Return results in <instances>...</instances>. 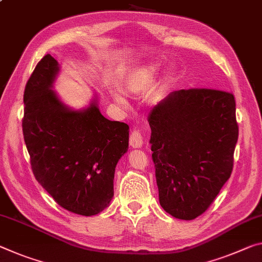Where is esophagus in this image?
<instances>
[{
  "instance_id": "1",
  "label": "esophagus",
  "mask_w": 262,
  "mask_h": 262,
  "mask_svg": "<svg viewBox=\"0 0 262 262\" xmlns=\"http://www.w3.org/2000/svg\"><path fill=\"white\" fill-rule=\"evenodd\" d=\"M129 144L133 148H141L143 144V135L139 129H133L129 135Z\"/></svg>"
}]
</instances>
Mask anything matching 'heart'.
<instances>
[{
	"label": "heart",
	"mask_w": 262,
	"mask_h": 262,
	"mask_svg": "<svg viewBox=\"0 0 262 262\" xmlns=\"http://www.w3.org/2000/svg\"><path fill=\"white\" fill-rule=\"evenodd\" d=\"M156 70V66H150V68H148L147 70H144L143 72H141L139 74H135V76L129 77L124 82V86L123 89L126 92H134L135 90H140L141 87H142L146 82L150 79V77L152 76V73L155 72ZM168 81H170V79Z\"/></svg>",
	"instance_id": "obj_1"
}]
</instances>
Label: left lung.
I'll use <instances>...</instances> for the list:
<instances>
[{"label": "left lung", "instance_id": "1", "mask_svg": "<svg viewBox=\"0 0 262 262\" xmlns=\"http://www.w3.org/2000/svg\"><path fill=\"white\" fill-rule=\"evenodd\" d=\"M148 122L161 206L178 219L197 218L233 169L239 134L234 95L211 89L173 91L150 111Z\"/></svg>", "mask_w": 262, "mask_h": 262}]
</instances>
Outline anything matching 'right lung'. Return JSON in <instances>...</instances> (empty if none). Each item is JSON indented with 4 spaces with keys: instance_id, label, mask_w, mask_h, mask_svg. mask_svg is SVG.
I'll use <instances>...</instances> for the list:
<instances>
[{
    "instance_id": "right-lung-1",
    "label": "right lung",
    "mask_w": 262,
    "mask_h": 262,
    "mask_svg": "<svg viewBox=\"0 0 262 262\" xmlns=\"http://www.w3.org/2000/svg\"><path fill=\"white\" fill-rule=\"evenodd\" d=\"M58 63L45 55L24 90L23 136L38 183L58 205L93 215L114 196V172L128 149L129 127L110 121L93 101L84 111L69 110L51 90Z\"/></svg>"
}]
</instances>
